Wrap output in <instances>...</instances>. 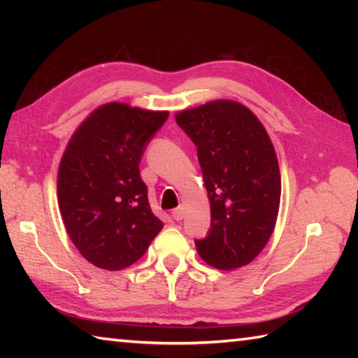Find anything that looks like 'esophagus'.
<instances>
[{
    "label": "esophagus",
    "instance_id": "esophagus-1",
    "mask_svg": "<svg viewBox=\"0 0 358 358\" xmlns=\"http://www.w3.org/2000/svg\"><path fill=\"white\" fill-rule=\"evenodd\" d=\"M185 214H186L185 206H178L177 209L172 210V217H173V220H177V222H181V220L185 218Z\"/></svg>",
    "mask_w": 358,
    "mask_h": 358
}]
</instances>
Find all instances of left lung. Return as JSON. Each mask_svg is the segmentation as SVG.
<instances>
[{
	"label": "left lung",
	"instance_id": "1",
	"mask_svg": "<svg viewBox=\"0 0 358 358\" xmlns=\"http://www.w3.org/2000/svg\"><path fill=\"white\" fill-rule=\"evenodd\" d=\"M196 146L210 201V227L195 240L218 269L246 266L275 227L281 180L268 132L245 106L218 100L175 115Z\"/></svg>",
	"mask_w": 358,
	"mask_h": 358
}]
</instances>
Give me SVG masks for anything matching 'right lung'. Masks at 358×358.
Wrapping results in <instances>:
<instances>
[{
	"mask_svg": "<svg viewBox=\"0 0 358 358\" xmlns=\"http://www.w3.org/2000/svg\"><path fill=\"white\" fill-rule=\"evenodd\" d=\"M167 117L109 103L90 113L67 144L58 171L59 212L72 243L96 268H127L163 229L140 163Z\"/></svg>",
	"mask_w": 358,
	"mask_h": 358,
	"instance_id": "1",
	"label": "right lung"
}]
</instances>
